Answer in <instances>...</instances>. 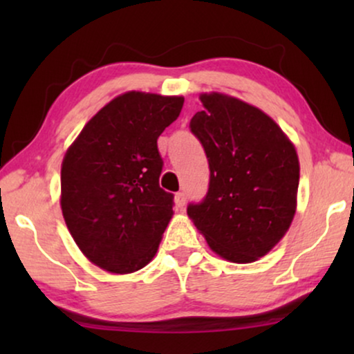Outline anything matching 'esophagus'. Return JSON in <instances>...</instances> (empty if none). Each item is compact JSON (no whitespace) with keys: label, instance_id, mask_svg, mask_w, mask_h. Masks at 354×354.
<instances>
[{"label":"esophagus","instance_id":"34e87169","mask_svg":"<svg viewBox=\"0 0 354 354\" xmlns=\"http://www.w3.org/2000/svg\"><path fill=\"white\" fill-rule=\"evenodd\" d=\"M174 201H176V206H177V207H183V206H185V203H187L185 193H183V192L176 193V196H174Z\"/></svg>","mask_w":354,"mask_h":354}]
</instances>
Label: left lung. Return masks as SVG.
Masks as SVG:
<instances>
[{
  "mask_svg": "<svg viewBox=\"0 0 354 354\" xmlns=\"http://www.w3.org/2000/svg\"><path fill=\"white\" fill-rule=\"evenodd\" d=\"M205 111L190 120L209 162V188L187 214L207 245L232 263L268 254L297 211L299 162L282 129L243 101L222 93L200 96Z\"/></svg>",
  "mask_w": 354,
  "mask_h": 354,
  "instance_id": "obj_1",
  "label": "left lung"
}]
</instances>
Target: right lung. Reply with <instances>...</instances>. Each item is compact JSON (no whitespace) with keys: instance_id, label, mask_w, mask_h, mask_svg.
Here are the masks:
<instances>
[{"instance_id":"1","label":"right lung","mask_w":354,"mask_h":354,"mask_svg":"<svg viewBox=\"0 0 354 354\" xmlns=\"http://www.w3.org/2000/svg\"><path fill=\"white\" fill-rule=\"evenodd\" d=\"M182 106V96L127 91L98 111L67 149L62 216L82 253L101 269L135 272L156 254L174 214V195L159 187L158 138Z\"/></svg>"}]
</instances>
